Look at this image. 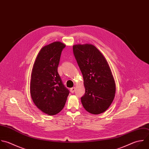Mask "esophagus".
Returning <instances> with one entry per match:
<instances>
[{"mask_svg": "<svg viewBox=\"0 0 149 149\" xmlns=\"http://www.w3.org/2000/svg\"><path fill=\"white\" fill-rule=\"evenodd\" d=\"M75 87H73V88H72L70 89V91H71V92L72 93H73L75 92Z\"/></svg>", "mask_w": 149, "mask_h": 149, "instance_id": "obj_1", "label": "esophagus"}]
</instances>
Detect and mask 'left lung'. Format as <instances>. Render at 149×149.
<instances>
[{
	"label": "left lung",
	"mask_w": 149,
	"mask_h": 149,
	"mask_svg": "<svg viewBox=\"0 0 149 149\" xmlns=\"http://www.w3.org/2000/svg\"><path fill=\"white\" fill-rule=\"evenodd\" d=\"M73 52L84 78L85 95L81 97L84 109L92 114L106 111L116 93V84L108 63L93 45H75Z\"/></svg>",
	"instance_id": "obj_1"
}]
</instances>
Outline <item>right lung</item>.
<instances>
[{
  "instance_id": "right-lung-1",
  "label": "right lung",
  "mask_w": 149,
  "mask_h": 149,
  "mask_svg": "<svg viewBox=\"0 0 149 149\" xmlns=\"http://www.w3.org/2000/svg\"><path fill=\"white\" fill-rule=\"evenodd\" d=\"M65 47L61 42L43 47L32 71L30 93L32 101L40 110L50 116L62 110L70 93L57 71L61 52Z\"/></svg>"
}]
</instances>
